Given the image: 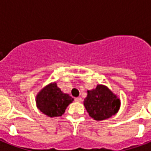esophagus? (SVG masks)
<instances>
[{"label": "esophagus", "mask_w": 151, "mask_h": 151, "mask_svg": "<svg viewBox=\"0 0 151 151\" xmlns=\"http://www.w3.org/2000/svg\"><path fill=\"white\" fill-rule=\"evenodd\" d=\"M75 101H76V102H82V98L81 97H76V98H75Z\"/></svg>", "instance_id": "34e87169"}]
</instances>
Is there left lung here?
Here are the masks:
<instances>
[{
    "mask_svg": "<svg viewBox=\"0 0 151 151\" xmlns=\"http://www.w3.org/2000/svg\"><path fill=\"white\" fill-rule=\"evenodd\" d=\"M84 106L91 118L104 120L115 115L120 106V101L104 85H97L95 89L88 91Z\"/></svg>",
    "mask_w": 151,
    "mask_h": 151,
    "instance_id": "1",
    "label": "left lung"
}]
</instances>
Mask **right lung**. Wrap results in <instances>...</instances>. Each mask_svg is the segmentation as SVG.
I'll list each match as a JSON object with an SVG mask.
<instances>
[{
	"mask_svg": "<svg viewBox=\"0 0 151 151\" xmlns=\"http://www.w3.org/2000/svg\"><path fill=\"white\" fill-rule=\"evenodd\" d=\"M73 101V97L63 93L55 82L44 88L36 97L38 108L49 117L62 116Z\"/></svg>",
	"mask_w": 151,
	"mask_h": 151,
	"instance_id": "add662e5",
	"label": "right lung"
}]
</instances>
